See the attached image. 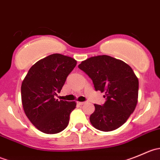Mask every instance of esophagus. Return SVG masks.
Masks as SVG:
<instances>
[{
	"label": "esophagus",
	"mask_w": 160,
	"mask_h": 160,
	"mask_svg": "<svg viewBox=\"0 0 160 160\" xmlns=\"http://www.w3.org/2000/svg\"><path fill=\"white\" fill-rule=\"evenodd\" d=\"M77 104H78L79 105H83V104H85V102H80V101H77Z\"/></svg>",
	"instance_id": "34e87169"
}]
</instances>
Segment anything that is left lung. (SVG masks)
I'll return each mask as SVG.
<instances>
[{"label": "left lung", "instance_id": "8db88e82", "mask_svg": "<svg viewBox=\"0 0 160 160\" xmlns=\"http://www.w3.org/2000/svg\"><path fill=\"white\" fill-rule=\"evenodd\" d=\"M78 67L89 76L95 90L105 93V103L94 104L95 111L90 117L91 125L103 132L118 128L138 102V80L134 71L123 61L106 55L90 57Z\"/></svg>", "mask_w": 160, "mask_h": 160}]
</instances>
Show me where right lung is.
<instances>
[{
  "instance_id": "right-lung-1",
  "label": "right lung",
  "mask_w": 160,
  "mask_h": 160,
  "mask_svg": "<svg viewBox=\"0 0 160 160\" xmlns=\"http://www.w3.org/2000/svg\"><path fill=\"white\" fill-rule=\"evenodd\" d=\"M77 65L70 56L55 53L35 62L22 83V106L25 114L36 128L46 134L65 129L75 101L55 99L67 77Z\"/></svg>"
}]
</instances>
